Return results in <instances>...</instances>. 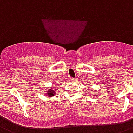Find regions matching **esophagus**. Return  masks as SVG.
Returning a JSON list of instances; mask_svg holds the SVG:
<instances>
[{
	"label": "esophagus",
	"mask_w": 133,
	"mask_h": 133,
	"mask_svg": "<svg viewBox=\"0 0 133 133\" xmlns=\"http://www.w3.org/2000/svg\"><path fill=\"white\" fill-rule=\"evenodd\" d=\"M70 80H75V78H74L71 77V78H70Z\"/></svg>",
	"instance_id": "1"
}]
</instances>
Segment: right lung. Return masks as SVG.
Wrapping results in <instances>:
<instances>
[{
  "label": "right lung",
  "mask_w": 133,
  "mask_h": 133,
  "mask_svg": "<svg viewBox=\"0 0 133 133\" xmlns=\"http://www.w3.org/2000/svg\"><path fill=\"white\" fill-rule=\"evenodd\" d=\"M55 91H53V90H51V89H49V91H48V94L50 97H52V96H54L55 95Z\"/></svg>",
  "instance_id": "1"
}]
</instances>
